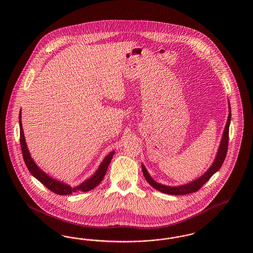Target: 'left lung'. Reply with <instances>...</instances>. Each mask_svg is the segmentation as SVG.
<instances>
[{"label": "left lung", "instance_id": "8db88e82", "mask_svg": "<svg viewBox=\"0 0 253 253\" xmlns=\"http://www.w3.org/2000/svg\"><path fill=\"white\" fill-rule=\"evenodd\" d=\"M229 110L230 111H229L228 120H227V123H226L225 129H224L220 146L218 148V152H217V154L215 156V159L212 163V166L210 167V169L205 172L202 176L198 178L197 180L189 182V183L183 184V185L168 186V185H164V184L155 182L150 176L149 172L147 171L144 165H142V171H143V175H144L145 179L147 180V182H149L152 187L155 188L156 190L165 193V194H169V195H186V194H189V193L197 192L202 187V185L207 181H209V179L212 177V175L221 168L223 162L226 158V154H227V151H228V143H229V128H230L231 118H232L230 101H229Z\"/></svg>", "mask_w": 253, "mask_h": 253}]
</instances>
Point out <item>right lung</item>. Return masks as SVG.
Segmentation results:
<instances>
[{
    "label": "right lung",
    "mask_w": 253,
    "mask_h": 253,
    "mask_svg": "<svg viewBox=\"0 0 253 253\" xmlns=\"http://www.w3.org/2000/svg\"><path fill=\"white\" fill-rule=\"evenodd\" d=\"M19 122H20V148H21V152H22V156H23V160L25 162V165L27 167V169H29L31 174L37 178L40 182L45 185L49 190H51L53 193L57 194V195H71L72 193L79 192H87L91 189L95 188L100 182L102 181V179L105 176V173L107 171L108 166L111 162L113 155L115 152H110L100 165L99 169H97V171L94 173L93 176H91L89 179H87L85 182H82L80 185L76 186V187H71L70 185L64 183V182H59L57 180L52 179L49 175H47L46 173L41 170V169L38 167V165L34 162V160L31 158L30 153L27 149V145L25 142L24 138V134H23V130H22V124H21V113L20 112V116H19Z\"/></svg>",
    "instance_id": "obj_1"
}]
</instances>
